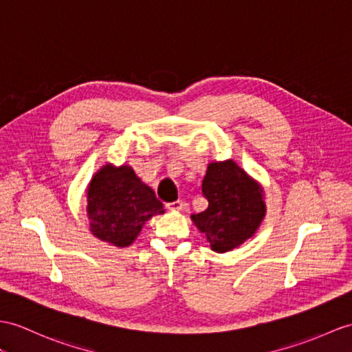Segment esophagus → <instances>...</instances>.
<instances>
[{"label":"esophagus","instance_id":"34e87169","mask_svg":"<svg viewBox=\"0 0 352 352\" xmlns=\"http://www.w3.org/2000/svg\"><path fill=\"white\" fill-rule=\"evenodd\" d=\"M167 209L168 210H173V212H181L184 209V203L182 201H173V203H168L167 204Z\"/></svg>","mask_w":352,"mask_h":352}]
</instances>
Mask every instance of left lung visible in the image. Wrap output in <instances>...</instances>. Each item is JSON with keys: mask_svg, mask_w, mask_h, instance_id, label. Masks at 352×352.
<instances>
[{"mask_svg": "<svg viewBox=\"0 0 352 352\" xmlns=\"http://www.w3.org/2000/svg\"><path fill=\"white\" fill-rule=\"evenodd\" d=\"M201 191L209 206L191 215V221L212 251H233L260 228L267 212L264 188L234 160L210 161Z\"/></svg>", "mask_w": 352, "mask_h": 352, "instance_id": "1", "label": "left lung"}]
</instances>
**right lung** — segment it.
Segmentation results:
<instances>
[{"label":"right lung","mask_w":352,"mask_h":352,"mask_svg":"<svg viewBox=\"0 0 352 352\" xmlns=\"http://www.w3.org/2000/svg\"><path fill=\"white\" fill-rule=\"evenodd\" d=\"M85 197L89 231L116 248L130 246L152 217L166 212L152 188L128 164L102 166L92 176Z\"/></svg>","instance_id":"obj_1"}]
</instances>
